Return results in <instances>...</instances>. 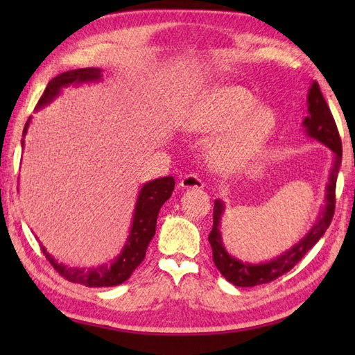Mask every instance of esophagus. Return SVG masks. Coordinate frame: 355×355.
Wrapping results in <instances>:
<instances>
[{"label": "esophagus", "mask_w": 355, "mask_h": 355, "mask_svg": "<svg viewBox=\"0 0 355 355\" xmlns=\"http://www.w3.org/2000/svg\"><path fill=\"white\" fill-rule=\"evenodd\" d=\"M180 186H182L183 189H202L205 183H202V180L197 173H186L182 178V182H180Z\"/></svg>", "instance_id": "1"}]
</instances>
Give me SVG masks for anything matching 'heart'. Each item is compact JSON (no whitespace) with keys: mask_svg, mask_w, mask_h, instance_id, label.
<instances>
[{"mask_svg":"<svg viewBox=\"0 0 355 355\" xmlns=\"http://www.w3.org/2000/svg\"><path fill=\"white\" fill-rule=\"evenodd\" d=\"M243 87H215L195 99L182 119L184 130L212 134L230 130L209 143V160L218 169L247 162L275 128V114Z\"/></svg>","mask_w":355,"mask_h":355,"instance_id":"heart-1","label":"heart"}]
</instances>
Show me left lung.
<instances>
[{
  "label": "left lung",
  "instance_id": "obj_1",
  "mask_svg": "<svg viewBox=\"0 0 355 355\" xmlns=\"http://www.w3.org/2000/svg\"><path fill=\"white\" fill-rule=\"evenodd\" d=\"M308 116L304 119L305 132L310 137L319 140L323 145H327L334 153L333 169L329 173V180L327 184L325 195V207L318 216V221L311 227V230L299 241L296 245H293L290 250L284 254L277 256L276 259L261 263H248L236 258H233L223 245V238L220 232V221L224 212V202L221 200H215L214 206V227L209 233V243L212 245L214 262L220 273L227 279L229 282L236 286H254L261 284H267L281 277L282 275L296 266L304 256L311 250L315 243L323 236V233L329 227L334 216L336 209V182L338 168L342 163V140L338 135L337 125L334 117L331 114L328 103L323 97L318 82H313L306 97Z\"/></svg>",
  "mask_w": 355,
  "mask_h": 355
}]
</instances>
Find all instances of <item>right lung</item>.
Here are the masks:
<instances>
[{
    "label": "right lung",
    "instance_id": "right-lung-1",
    "mask_svg": "<svg viewBox=\"0 0 355 355\" xmlns=\"http://www.w3.org/2000/svg\"><path fill=\"white\" fill-rule=\"evenodd\" d=\"M101 78V69H79L61 73L59 76L49 82V85L44 89L36 108H42L47 103H50L59 93H61V89L64 87H69L71 84H84V82H94L99 80ZM28 123L30 119L27 120V123L24 126V135L27 132ZM21 145H24V140L21 141ZM173 187H175V180L172 177L153 180V182H149L141 187L137 202H135L130 236H128L122 253H120L114 259V262L110 263V266L105 263V266L93 268L67 267L64 263H58L56 259L51 258V254L45 250V247L41 245L45 258L49 259L53 268H55L59 275L70 282L80 284L85 286L120 285L125 282L126 279H130L132 271L140 266L143 259H145L146 248L150 243V239L155 235L158 212H160V207L164 205V201L171 198Z\"/></svg>",
    "mask_w": 355,
    "mask_h": 355
}]
</instances>
